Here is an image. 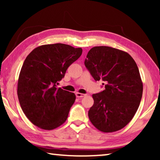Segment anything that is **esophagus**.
Here are the masks:
<instances>
[{
    "instance_id": "esophagus-1",
    "label": "esophagus",
    "mask_w": 160,
    "mask_h": 160,
    "mask_svg": "<svg viewBox=\"0 0 160 160\" xmlns=\"http://www.w3.org/2000/svg\"><path fill=\"white\" fill-rule=\"evenodd\" d=\"M75 95H76V97H78V98H82V97L86 96V94L80 93V92H76L75 93Z\"/></svg>"
}]
</instances>
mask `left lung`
<instances>
[{
	"mask_svg": "<svg viewBox=\"0 0 160 160\" xmlns=\"http://www.w3.org/2000/svg\"><path fill=\"white\" fill-rule=\"evenodd\" d=\"M85 65L105 90L92 94L88 112L93 126L104 132L124 128L133 118L141 101L143 85L138 68L131 55L117 48L101 46L89 51Z\"/></svg>",
	"mask_w": 160,
	"mask_h": 160,
	"instance_id": "1",
	"label": "left lung"
}]
</instances>
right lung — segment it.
I'll list each match as a JSON object with an SVG mask.
<instances>
[{"mask_svg": "<svg viewBox=\"0 0 160 160\" xmlns=\"http://www.w3.org/2000/svg\"><path fill=\"white\" fill-rule=\"evenodd\" d=\"M82 52L81 48L58 43L39 46L27 56L19 75L18 96L34 125L53 130L66 121L75 94L57 85Z\"/></svg>", "mask_w": 160, "mask_h": 160, "instance_id": "add662e5", "label": "right lung"}]
</instances>
